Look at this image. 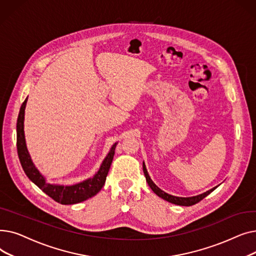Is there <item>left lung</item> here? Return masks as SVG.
<instances>
[{"label":"left lung","mask_w":256,"mask_h":256,"mask_svg":"<svg viewBox=\"0 0 256 256\" xmlns=\"http://www.w3.org/2000/svg\"><path fill=\"white\" fill-rule=\"evenodd\" d=\"M143 172H144V176H145V178H146V182L147 184H148V186H150V189L160 198H163L164 200L168 201V202H171L173 204H178V206H193V204H196L197 202H199V201L202 200L204 197H206L208 194H210L218 186H214L212 188V189H210V191H206V193H202L200 195H197V196H193V197H178V196H173V195H170V194H167L165 193L164 191H162L160 189V188L152 180L148 172H147L146 170V167H145V164L143 163Z\"/></svg>","instance_id":"obj_1"}]
</instances>
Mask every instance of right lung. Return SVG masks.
I'll return each mask as SVG.
<instances>
[{
	"label": "right lung",
	"mask_w": 256,
	"mask_h": 256,
	"mask_svg": "<svg viewBox=\"0 0 256 256\" xmlns=\"http://www.w3.org/2000/svg\"><path fill=\"white\" fill-rule=\"evenodd\" d=\"M28 98L22 102L18 117L16 124V147L18 154L22 167L26 174V176L32 180L40 190H42L46 195L52 198L61 204H74L82 202V201L91 198L96 195L106 182V178L109 172L110 166L112 164L113 156L115 154V148L117 143H115L108 154V156L102 160L100 170L96 173V176L86 180L80 182L72 186L63 184H52L46 182L44 176L38 171L32 162V158L26 150L24 132V109Z\"/></svg>",
	"instance_id": "add662e5"
}]
</instances>
